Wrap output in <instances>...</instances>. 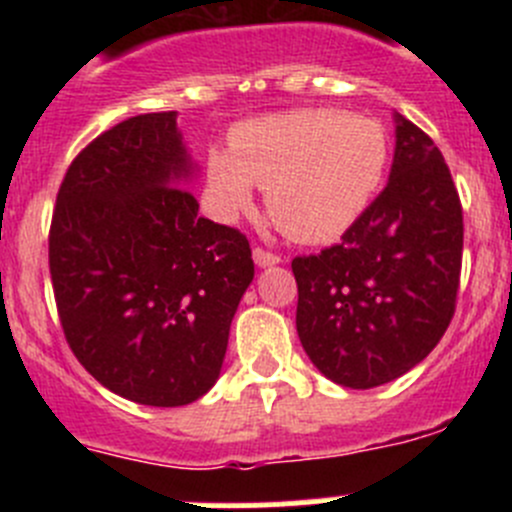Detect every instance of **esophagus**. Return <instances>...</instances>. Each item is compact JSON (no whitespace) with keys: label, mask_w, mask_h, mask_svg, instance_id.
<instances>
[{"label":"esophagus","mask_w":512,"mask_h":512,"mask_svg":"<svg viewBox=\"0 0 512 512\" xmlns=\"http://www.w3.org/2000/svg\"><path fill=\"white\" fill-rule=\"evenodd\" d=\"M252 260H255L257 267H272V265H280L282 262L280 255L262 250V247H255V250H252Z\"/></svg>","instance_id":"1"}]
</instances>
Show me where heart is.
I'll use <instances>...</instances> for the list:
<instances>
[{
    "instance_id": "heart-1",
    "label": "heart",
    "mask_w": 512,
    "mask_h": 512,
    "mask_svg": "<svg viewBox=\"0 0 512 512\" xmlns=\"http://www.w3.org/2000/svg\"><path fill=\"white\" fill-rule=\"evenodd\" d=\"M386 165L389 138L374 118L302 108L237 123L230 148L208 151L205 175L220 218L245 213L260 185L289 235L332 242L369 208Z\"/></svg>"
}]
</instances>
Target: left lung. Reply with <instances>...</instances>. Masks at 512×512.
<instances>
[{"instance_id":"8db88e82","label":"left lung","mask_w":512,"mask_h":512,"mask_svg":"<svg viewBox=\"0 0 512 512\" xmlns=\"http://www.w3.org/2000/svg\"><path fill=\"white\" fill-rule=\"evenodd\" d=\"M389 183L339 245L294 257L297 334L349 389L389 384L426 359L456 309L463 210L431 138L394 113Z\"/></svg>"}]
</instances>
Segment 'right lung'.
<instances>
[{"label":"right lung","instance_id":"right-lung-1","mask_svg":"<svg viewBox=\"0 0 512 512\" xmlns=\"http://www.w3.org/2000/svg\"><path fill=\"white\" fill-rule=\"evenodd\" d=\"M178 113L101 133L56 195L49 270L66 342L113 394L185 406L218 381L230 324L255 277L250 242L198 215Z\"/></svg>","mask_w":512,"mask_h":512}]
</instances>
